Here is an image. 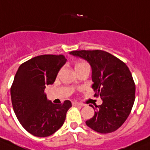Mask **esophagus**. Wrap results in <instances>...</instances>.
Listing matches in <instances>:
<instances>
[{
    "label": "esophagus",
    "instance_id": "obj_1",
    "mask_svg": "<svg viewBox=\"0 0 150 150\" xmlns=\"http://www.w3.org/2000/svg\"><path fill=\"white\" fill-rule=\"evenodd\" d=\"M72 105L73 106H82V104L78 102H72Z\"/></svg>",
    "mask_w": 150,
    "mask_h": 150
}]
</instances>
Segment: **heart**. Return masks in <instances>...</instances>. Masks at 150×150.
<instances>
[{"label": "heart", "instance_id": "1", "mask_svg": "<svg viewBox=\"0 0 150 150\" xmlns=\"http://www.w3.org/2000/svg\"><path fill=\"white\" fill-rule=\"evenodd\" d=\"M86 62H79L76 65H75V69L76 68H79V67H81V66H82V65H86Z\"/></svg>", "mask_w": 150, "mask_h": 150}]
</instances>
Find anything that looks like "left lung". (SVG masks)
Listing matches in <instances>:
<instances>
[{
  "mask_svg": "<svg viewBox=\"0 0 150 150\" xmlns=\"http://www.w3.org/2000/svg\"><path fill=\"white\" fill-rule=\"evenodd\" d=\"M69 53L91 65L94 97L103 103L95 106L94 115L87 126L100 133L114 132L124 124L135 100V83L124 62L103 50H79Z\"/></svg>",
  "mask_w": 150,
  "mask_h": 150,
  "instance_id": "left-lung-1",
  "label": "left lung"
}]
</instances>
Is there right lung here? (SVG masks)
Masks as SVG:
<instances>
[{"instance_id":"1","label":"right lung","mask_w":150,"mask_h":150,"mask_svg":"<svg viewBox=\"0 0 150 150\" xmlns=\"http://www.w3.org/2000/svg\"><path fill=\"white\" fill-rule=\"evenodd\" d=\"M67 61L63 55H42L21 64L11 88L13 110L23 127L32 135L46 137L63 125L70 100L55 104L44 90L53 84Z\"/></svg>"}]
</instances>
